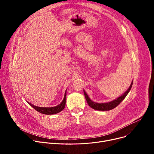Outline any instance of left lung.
<instances>
[{"mask_svg":"<svg viewBox=\"0 0 154 154\" xmlns=\"http://www.w3.org/2000/svg\"><path fill=\"white\" fill-rule=\"evenodd\" d=\"M132 84H133V81L132 82L130 87H129L127 91L124 94L120 96L119 97L117 98L116 99L112 100L111 102H107V103L95 102L92 101V100H91V99L88 97V95L86 94L85 91H84V95H85V99L87 100V102L88 104V106H89L91 108L94 109V110H102V111L110 110H112L113 109H114L115 107H116L125 98L127 95L128 94L129 92H130L131 88H132Z\"/></svg>","mask_w":154,"mask_h":154,"instance_id":"obj_1","label":"left lung"}]
</instances>
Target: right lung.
<instances>
[{"label":"right lung","mask_w":154,"mask_h":154,"mask_svg":"<svg viewBox=\"0 0 154 154\" xmlns=\"http://www.w3.org/2000/svg\"><path fill=\"white\" fill-rule=\"evenodd\" d=\"M67 91V90H66ZM66 92H65V95H64V98L62 100V102L57 106L55 107H37L35 106H34L32 103H29V104L31 107H33L34 109H35L37 111H38V112L41 113V114H46V115H52V114H57V113L61 112L62 110H63V109L65 108V106H66Z\"/></svg>","instance_id":"add662e5"}]
</instances>
